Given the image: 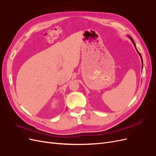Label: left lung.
<instances>
[{
  "mask_svg": "<svg viewBox=\"0 0 156 156\" xmlns=\"http://www.w3.org/2000/svg\"><path fill=\"white\" fill-rule=\"evenodd\" d=\"M128 37H129V38L131 40V41H132V43H133V44L134 45V46H135V49H136V52H137L138 53V54L139 55V56H140V58H141V61H142V69H143V58H142V56H141V55H140V53H139V51L137 50V49H136V45H135V41H134V40H133V38H132V37L130 36H129L128 35Z\"/></svg>",
  "mask_w": 156,
  "mask_h": 156,
  "instance_id": "left-lung-1",
  "label": "left lung"
}]
</instances>
